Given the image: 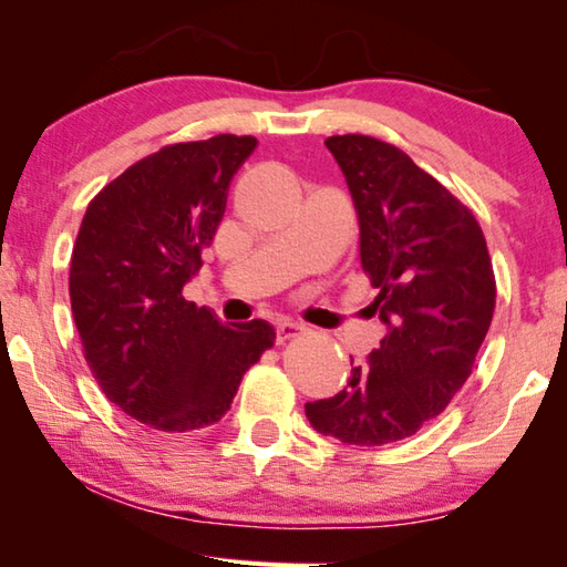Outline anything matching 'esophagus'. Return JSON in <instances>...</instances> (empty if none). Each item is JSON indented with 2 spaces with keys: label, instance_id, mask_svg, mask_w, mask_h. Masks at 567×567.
<instances>
[{
  "label": "esophagus",
  "instance_id": "esophagus-1",
  "mask_svg": "<svg viewBox=\"0 0 567 567\" xmlns=\"http://www.w3.org/2000/svg\"><path fill=\"white\" fill-rule=\"evenodd\" d=\"M303 331H306L303 323L293 321V319H284V321H278V327H276V341L278 344H286V341L296 339Z\"/></svg>",
  "mask_w": 567,
  "mask_h": 567
}]
</instances>
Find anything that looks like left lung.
Returning <instances> with one entry per match:
<instances>
[{
    "label": "left lung",
    "mask_w": 567,
    "mask_h": 567,
    "mask_svg": "<svg viewBox=\"0 0 567 567\" xmlns=\"http://www.w3.org/2000/svg\"><path fill=\"white\" fill-rule=\"evenodd\" d=\"M359 216L361 268L386 337L337 396L306 404L321 434L357 447L412 437L467 382L495 311V274L472 210L396 145L331 135Z\"/></svg>",
    "instance_id": "8db88e82"
}]
</instances>
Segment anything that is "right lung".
I'll return each mask as SVG.
<instances>
[{"label": "right lung", "instance_id": "right-lung-1", "mask_svg": "<svg viewBox=\"0 0 567 567\" xmlns=\"http://www.w3.org/2000/svg\"><path fill=\"white\" fill-rule=\"evenodd\" d=\"M254 135L175 143L143 157L90 200L70 261V303L102 392L161 432L216 424L276 331L226 327L183 286L226 213Z\"/></svg>", "mask_w": 567, "mask_h": 567}]
</instances>
